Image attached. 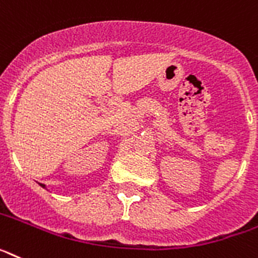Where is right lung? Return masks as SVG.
<instances>
[{
    "label": "right lung",
    "mask_w": 258,
    "mask_h": 258,
    "mask_svg": "<svg viewBox=\"0 0 258 258\" xmlns=\"http://www.w3.org/2000/svg\"><path fill=\"white\" fill-rule=\"evenodd\" d=\"M40 186H43V188H45V185H44V184H40Z\"/></svg>",
    "instance_id": "obj_1"
}]
</instances>
